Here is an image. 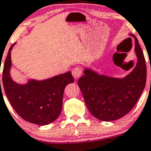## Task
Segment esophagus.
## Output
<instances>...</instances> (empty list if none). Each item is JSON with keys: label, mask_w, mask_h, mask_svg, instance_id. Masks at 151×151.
<instances>
[{"label": "esophagus", "mask_w": 151, "mask_h": 151, "mask_svg": "<svg viewBox=\"0 0 151 151\" xmlns=\"http://www.w3.org/2000/svg\"><path fill=\"white\" fill-rule=\"evenodd\" d=\"M72 75L73 76L74 78H75L76 80H77V79H78L81 76V75H82V70H81V69L79 68H75L73 69Z\"/></svg>", "instance_id": "34e87169"}]
</instances>
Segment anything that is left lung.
Here are the masks:
<instances>
[{
    "instance_id": "8db88e82",
    "label": "left lung",
    "mask_w": 151,
    "mask_h": 151,
    "mask_svg": "<svg viewBox=\"0 0 151 151\" xmlns=\"http://www.w3.org/2000/svg\"><path fill=\"white\" fill-rule=\"evenodd\" d=\"M135 39L137 63L129 74L123 78L101 74L85 68L84 75L78 81L90 113L98 120L113 121L131 111L141 96L146 83V65L138 40Z\"/></svg>"
}]
</instances>
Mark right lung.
Listing matches in <instances>:
<instances>
[{
	"label": "right lung",
	"instance_id": "right-lung-1",
	"mask_svg": "<svg viewBox=\"0 0 151 151\" xmlns=\"http://www.w3.org/2000/svg\"><path fill=\"white\" fill-rule=\"evenodd\" d=\"M15 44L8 50L3 65V85L6 96L13 109L25 121L39 126L50 124L60 116L64 89L73 83L74 78L69 71L45 80L29 79L23 84L15 82L11 76V55Z\"/></svg>",
	"mask_w": 151,
	"mask_h": 151
}]
</instances>
